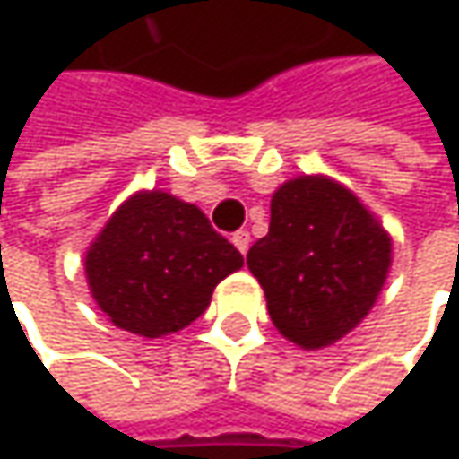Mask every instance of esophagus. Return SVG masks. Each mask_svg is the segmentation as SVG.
I'll use <instances>...</instances> for the list:
<instances>
[{"label":"esophagus","instance_id":"34e87169","mask_svg":"<svg viewBox=\"0 0 459 459\" xmlns=\"http://www.w3.org/2000/svg\"><path fill=\"white\" fill-rule=\"evenodd\" d=\"M230 241L236 244V249H238L241 255H247V249H249V230H236V233L230 236Z\"/></svg>","mask_w":459,"mask_h":459}]
</instances>
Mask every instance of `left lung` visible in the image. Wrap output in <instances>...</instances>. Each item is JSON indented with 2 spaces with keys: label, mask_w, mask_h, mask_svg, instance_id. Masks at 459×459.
Wrapping results in <instances>:
<instances>
[{
  "label": "left lung",
  "mask_w": 459,
  "mask_h": 459,
  "mask_svg": "<svg viewBox=\"0 0 459 459\" xmlns=\"http://www.w3.org/2000/svg\"><path fill=\"white\" fill-rule=\"evenodd\" d=\"M276 329L300 348H324L375 306L391 238L340 183L298 178L271 199L268 233L247 252Z\"/></svg>",
  "instance_id": "8db88e82"
}]
</instances>
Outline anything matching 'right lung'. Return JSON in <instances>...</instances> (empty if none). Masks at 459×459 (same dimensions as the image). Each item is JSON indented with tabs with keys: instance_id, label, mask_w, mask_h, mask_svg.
<instances>
[{
	"instance_id": "right-lung-1",
	"label": "right lung",
	"mask_w": 459,
	"mask_h": 459,
	"mask_svg": "<svg viewBox=\"0 0 459 459\" xmlns=\"http://www.w3.org/2000/svg\"><path fill=\"white\" fill-rule=\"evenodd\" d=\"M241 265V252L199 207L161 191L125 202L84 260L100 311L143 337H161L199 319L212 290Z\"/></svg>"
}]
</instances>
